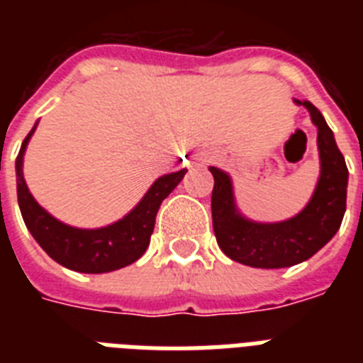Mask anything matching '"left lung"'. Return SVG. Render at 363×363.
<instances>
[{
    "mask_svg": "<svg viewBox=\"0 0 363 363\" xmlns=\"http://www.w3.org/2000/svg\"><path fill=\"white\" fill-rule=\"evenodd\" d=\"M318 128L320 177L315 194L301 213L284 222L262 224L245 218L233 198L232 179L218 167H209L215 177L211 211L216 242L228 258L262 269L290 267L309 259L337 233L347 209L349 169L337 148L333 131L311 101H299Z\"/></svg>",
    "mask_w": 363,
    "mask_h": 363,
    "instance_id": "1",
    "label": "left lung"
}]
</instances>
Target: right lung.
Here are the masks:
<instances>
[{"label": "right lung", "instance_id": "1", "mask_svg": "<svg viewBox=\"0 0 363 363\" xmlns=\"http://www.w3.org/2000/svg\"><path fill=\"white\" fill-rule=\"evenodd\" d=\"M33 131L35 125L28 133L16 156V196L26 228L39 242V247L54 262L79 273H109L137 262L148 248L160 205L182 181L186 169L160 177L135 205V209L130 211L122 220L98 230H81L48 215L28 190L22 162Z\"/></svg>", "mask_w": 363, "mask_h": 363}]
</instances>
